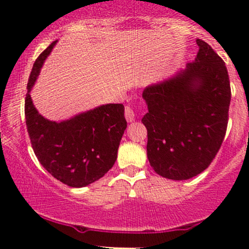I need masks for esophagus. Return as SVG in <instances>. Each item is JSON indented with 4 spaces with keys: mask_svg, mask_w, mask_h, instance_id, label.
<instances>
[{
    "mask_svg": "<svg viewBox=\"0 0 249 249\" xmlns=\"http://www.w3.org/2000/svg\"><path fill=\"white\" fill-rule=\"evenodd\" d=\"M125 118H126L127 122H133L136 119V115H134L133 108L131 107H125Z\"/></svg>",
    "mask_w": 249,
    "mask_h": 249,
    "instance_id": "34e87169",
    "label": "esophagus"
}]
</instances>
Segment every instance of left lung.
Listing matches in <instances>:
<instances>
[{
  "label": "left lung",
  "mask_w": 249,
  "mask_h": 249,
  "mask_svg": "<svg viewBox=\"0 0 249 249\" xmlns=\"http://www.w3.org/2000/svg\"><path fill=\"white\" fill-rule=\"evenodd\" d=\"M196 44V61L142 91L148 161L156 173L172 180H187L206 170L227 128V68L206 42L198 38Z\"/></svg>",
  "instance_id": "left-lung-1"
}]
</instances>
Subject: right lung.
I'll use <instances>...</instances> for the list:
<instances>
[{
    "label": "right lung",
    "instance_id": "1",
    "mask_svg": "<svg viewBox=\"0 0 249 249\" xmlns=\"http://www.w3.org/2000/svg\"><path fill=\"white\" fill-rule=\"evenodd\" d=\"M56 43H51L34 63L27 85L25 123L31 146L42 166L68 186L85 187L104 177L115 165L127 126L124 105H101L62 122L39 115L30 91Z\"/></svg>",
    "mask_w": 249,
    "mask_h": 249
}]
</instances>
